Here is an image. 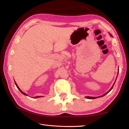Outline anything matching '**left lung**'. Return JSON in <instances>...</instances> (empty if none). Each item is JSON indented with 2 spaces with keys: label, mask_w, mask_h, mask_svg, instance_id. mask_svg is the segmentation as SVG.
I'll return each instance as SVG.
<instances>
[{
  "label": "left lung",
  "mask_w": 129,
  "mask_h": 129,
  "mask_svg": "<svg viewBox=\"0 0 129 129\" xmlns=\"http://www.w3.org/2000/svg\"><path fill=\"white\" fill-rule=\"evenodd\" d=\"M114 84H115V83H114ZM114 85H113V86H112V87L111 88V89H110V90H109V91L108 92L106 93L105 94H104V95H102V96H99V97H90V96H87V97H86V98H87V99H96V98H100V97L104 96H105L106 94H108V93H109V92H110V91H111V90H112V89L113 88V86H114Z\"/></svg>",
  "instance_id": "obj_1"
}]
</instances>
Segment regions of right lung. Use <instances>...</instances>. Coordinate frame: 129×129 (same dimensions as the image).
Returning a JSON list of instances; mask_svg holds the SVG:
<instances>
[{
    "instance_id": "right-lung-1",
    "label": "right lung",
    "mask_w": 129,
    "mask_h": 129,
    "mask_svg": "<svg viewBox=\"0 0 129 129\" xmlns=\"http://www.w3.org/2000/svg\"><path fill=\"white\" fill-rule=\"evenodd\" d=\"M14 82H15V85H16V87H17V88H18V89L19 90V91H20V92H21V93H22V94H24V95H26V94H25V93H24V92H23V91H21V90H20V89H19V87H18V86L17 85V84H16V83H15V81H14ZM40 97H41V96H37V97H35V98H40Z\"/></svg>"
}]
</instances>
